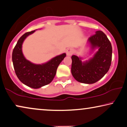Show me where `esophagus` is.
Returning a JSON list of instances; mask_svg holds the SVG:
<instances>
[{
	"instance_id": "esophagus-1",
	"label": "esophagus",
	"mask_w": 127,
	"mask_h": 127,
	"mask_svg": "<svg viewBox=\"0 0 127 127\" xmlns=\"http://www.w3.org/2000/svg\"><path fill=\"white\" fill-rule=\"evenodd\" d=\"M73 53V49L72 48H68L66 51V55L67 56H71Z\"/></svg>"
}]
</instances>
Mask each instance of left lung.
<instances>
[{"label": "left lung", "mask_w": 127, "mask_h": 127, "mask_svg": "<svg viewBox=\"0 0 127 127\" xmlns=\"http://www.w3.org/2000/svg\"><path fill=\"white\" fill-rule=\"evenodd\" d=\"M91 48L98 49L93 58L85 62L76 55L72 56L71 72L72 76L80 83L92 84L98 81L106 75L111 66L112 47L106 34L101 31L88 39Z\"/></svg>", "instance_id": "obj_1"}]
</instances>
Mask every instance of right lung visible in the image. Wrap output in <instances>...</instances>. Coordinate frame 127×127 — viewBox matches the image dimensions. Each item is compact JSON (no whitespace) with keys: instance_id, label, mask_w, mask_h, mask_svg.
Wrapping results in <instances>:
<instances>
[{"instance_id":"obj_1","label":"right lung","mask_w":127,"mask_h":127,"mask_svg":"<svg viewBox=\"0 0 127 127\" xmlns=\"http://www.w3.org/2000/svg\"><path fill=\"white\" fill-rule=\"evenodd\" d=\"M35 31L26 32L20 38L13 49L12 61L14 71L19 79L27 86L38 89L52 81L58 67L66 57V54L57 56L41 65L31 63L26 60L22 52V44L27 37Z\"/></svg>"}]
</instances>
